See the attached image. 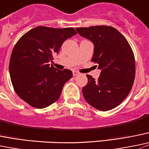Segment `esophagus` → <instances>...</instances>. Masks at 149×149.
<instances>
[{"instance_id":"34e87169","label":"esophagus","mask_w":149,"mask_h":149,"mask_svg":"<svg viewBox=\"0 0 149 149\" xmlns=\"http://www.w3.org/2000/svg\"><path fill=\"white\" fill-rule=\"evenodd\" d=\"M79 73L78 71H76V70H74V71H73V75L74 76H77V75H79Z\"/></svg>"}]
</instances>
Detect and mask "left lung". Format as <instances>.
<instances>
[{
  "label": "left lung",
  "mask_w": 149,
  "mask_h": 149,
  "mask_svg": "<svg viewBox=\"0 0 149 149\" xmlns=\"http://www.w3.org/2000/svg\"><path fill=\"white\" fill-rule=\"evenodd\" d=\"M77 33L94 44L92 61L101 70L97 80L86 75L88 83L82 88L86 102L100 111L113 109L130 92L135 76V57L126 38L114 27H77Z\"/></svg>",
  "instance_id": "obj_1"
}]
</instances>
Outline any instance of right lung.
Masks as SVG:
<instances>
[{"instance_id":"right-lung-1","label":"right lung","mask_w":149,"mask_h":149,"mask_svg":"<svg viewBox=\"0 0 149 149\" xmlns=\"http://www.w3.org/2000/svg\"><path fill=\"white\" fill-rule=\"evenodd\" d=\"M76 34L73 27L39 26L23 35L13 49L9 73L16 93L31 106L44 108L57 100L65 84L72 78L68 69L49 64L62 44Z\"/></svg>"}]
</instances>
